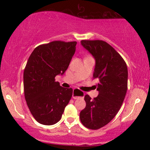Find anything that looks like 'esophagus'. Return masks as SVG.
<instances>
[{
  "label": "esophagus",
  "instance_id": "esophagus-1",
  "mask_svg": "<svg viewBox=\"0 0 150 150\" xmlns=\"http://www.w3.org/2000/svg\"><path fill=\"white\" fill-rule=\"evenodd\" d=\"M85 94L81 91L78 90L77 89H74L73 92V98L74 99H78L80 98L84 97Z\"/></svg>",
  "mask_w": 150,
  "mask_h": 150
}]
</instances>
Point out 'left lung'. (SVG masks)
Wrapping results in <instances>:
<instances>
[{
  "instance_id": "1",
  "label": "left lung",
  "mask_w": 150,
  "mask_h": 150,
  "mask_svg": "<svg viewBox=\"0 0 150 150\" xmlns=\"http://www.w3.org/2000/svg\"><path fill=\"white\" fill-rule=\"evenodd\" d=\"M81 45L95 60L93 77L99 94L92 99L85 96L86 106L80 113L86 128L97 130L108 124L119 111L128 89V68L111 45L101 40H82Z\"/></svg>"
}]
</instances>
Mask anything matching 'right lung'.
<instances>
[{"instance_id": "1", "label": "right lung", "mask_w": 150, "mask_h": 150, "mask_svg": "<svg viewBox=\"0 0 150 150\" xmlns=\"http://www.w3.org/2000/svg\"><path fill=\"white\" fill-rule=\"evenodd\" d=\"M76 42L55 41L35 48L24 70V92L27 106L37 122L51 125L61 120L73 95L55 81L68 69L76 49Z\"/></svg>"}]
</instances>
